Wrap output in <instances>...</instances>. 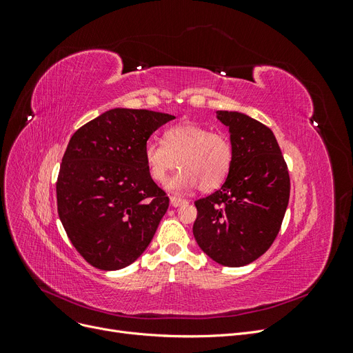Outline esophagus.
<instances>
[{"instance_id": "1", "label": "esophagus", "mask_w": 353, "mask_h": 353, "mask_svg": "<svg viewBox=\"0 0 353 353\" xmlns=\"http://www.w3.org/2000/svg\"><path fill=\"white\" fill-rule=\"evenodd\" d=\"M185 203H187V200L181 199V197H175V196L170 197V205H172L174 208H179L181 205H185Z\"/></svg>"}]
</instances>
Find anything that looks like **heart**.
Instances as JSON below:
<instances>
[{
    "mask_svg": "<svg viewBox=\"0 0 353 353\" xmlns=\"http://www.w3.org/2000/svg\"><path fill=\"white\" fill-rule=\"evenodd\" d=\"M232 159L230 138L197 123L169 128L163 143L152 138L144 145L145 165L156 183H165L176 163L181 168L166 183V188L175 193L197 185L203 191L221 187L230 174Z\"/></svg>",
    "mask_w": 353,
    "mask_h": 353,
    "instance_id": "heart-1",
    "label": "heart"
}]
</instances>
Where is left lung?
I'll use <instances>...</instances> for the list:
<instances>
[{
	"label": "left lung",
	"mask_w": 353,
	"mask_h": 353,
	"mask_svg": "<svg viewBox=\"0 0 353 353\" xmlns=\"http://www.w3.org/2000/svg\"><path fill=\"white\" fill-rule=\"evenodd\" d=\"M216 117L230 131L232 166L219 190L194 201L193 234L210 259L237 268L271 248L290 197V176L268 126L239 112L218 110Z\"/></svg>",
	"instance_id": "8db88e82"
}]
</instances>
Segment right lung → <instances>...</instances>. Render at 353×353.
<instances>
[{"mask_svg": "<svg viewBox=\"0 0 353 353\" xmlns=\"http://www.w3.org/2000/svg\"><path fill=\"white\" fill-rule=\"evenodd\" d=\"M172 119L116 108L72 135L57 178V210L74 249L95 268L122 270L150 244L169 197L148 172L144 145Z\"/></svg>", "mask_w": 353, "mask_h": 353, "instance_id": "add662e5", "label": "right lung"}]
</instances>
